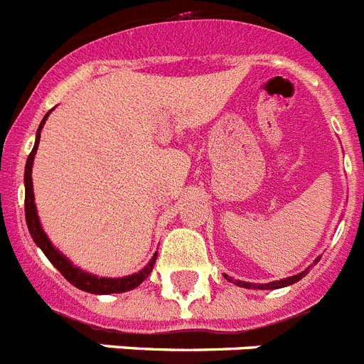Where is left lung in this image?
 <instances>
[{"mask_svg": "<svg viewBox=\"0 0 364 364\" xmlns=\"http://www.w3.org/2000/svg\"><path fill=\"white\" fill-rule=\"evenodd\" d=\"M309 274V268L304 272H301V274H297V276H292V277H287V279L283 281H274V283H268V284H254V283H245V281H235L232 279V277L225 276L228 281H232L234 284H237V287H243V288H263V290H274V288H281V287H288V284H294L296 281L303 279L304 276Z\"/></svg>", "mask_w": 364, "mask_h": 364, "instance_id": "left-lung-1", "label": "left lung"}]
</instances>
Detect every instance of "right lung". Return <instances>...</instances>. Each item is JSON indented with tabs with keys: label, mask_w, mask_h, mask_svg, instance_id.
<instances>
[{
	"label": "right lung",
	"mask_w": 364,
	"mask_h": 364,
	"mask_svg": "<svg viewBox=\"0 0 364 364\" xmlns=\"http://www.w3.org/2000/svg\"><path fill=\"white\" fill-rule=\"evenodd\" d=\"M48 114L50 112L45 114L43 121H41V125H39L38 134H36L34 149H32V152L28 154L27 165H25V219H27V227H28V232H31L32 239H34L36 245L43 250V254L47 255L48 261H50V263L61 272V276H63L68 283H72L74 287L80 288V290H85V292H90V294H119V292H127V290H132V288L139 287V284L149 277L150 272H152L158 254H154L150 263L146 264L139 274H132V276L129 277L107 279V277L90 276V274H87V272L74 267V264H72L63 254H60V252L55 250V248L52 247L50 241H48L47 234L43 232L41 225H39L38 214H36L34 192H32V163H34V154L39 145V136H41V129H43L45 119L48 117Z\"/></svg>",
	"instance_id": "1"
}]
</instances>
